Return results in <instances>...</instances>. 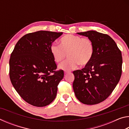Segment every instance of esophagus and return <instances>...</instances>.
<instances>
[{"instance_id": "34e87169", "label": "esophagus", "mask_w": 129, "mask_h": 129, "mask_svg": "<svg viewBox=\"0 0 129 129\" xmlns=\"http://www.w3.org/2000/svg\"><path fill=\"white\" fill-rule=\"evenodd\" d=\"M68 73H69V72H67V71H65V72H64V74H65V75H67V74Z\"/></svg>"}]
</instances>
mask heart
<instances>
[{
  "label": "heart",
  "mask_w": 129,
  "mask_h": 129,
  "mask_svg": "<svg viewBox=\"0 0 129 129\" xmlns=\"http://www.w3.org/2000/svg\"><path fill=\"white\" fill-rule=\"evenodd\" d=\"M60 46L53 44L50 47V53L56 62H61L67 54L69 58L59 65L58 68L64 71L75 69L78 64L84 66L89 62L94 54V45L88 38L67 35L59 41Z\"/></svg>",
  "instance_id": "obj_1"
}]
</instances>
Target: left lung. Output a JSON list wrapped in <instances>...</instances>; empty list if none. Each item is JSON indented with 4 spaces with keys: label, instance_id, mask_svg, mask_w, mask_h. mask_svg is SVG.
Masks as SVG:
<instances>
[{
    "label": "left lung",
    "instance_id": "1",
    "mask_svg": "<svg viewBox=\"0 0 129 129\" xmlns=\"http://www.w3.org/2000/svg\"><path fill=\"white\" fill-rule=\"evenodd\" d=\"M77 34L90 39L94 45V54L90 62L84 68L73 71L74 92L83 104H99L110 95L121 78V52L108 35L95 30Z\"/></svg>",
    "mask_w": 129,
    "mask_h": 129
}]
</instances>
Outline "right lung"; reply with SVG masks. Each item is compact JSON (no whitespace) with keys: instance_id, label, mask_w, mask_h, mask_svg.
<instances>
[{"instance_id":"right-lung-1","label":"right lung","mask_w":129,"mask_h":129,"mask_svg":"<svg viewBox=\"0 0 129 129\" xmlns=\"http://www.w3.org/2000/svg\"><path fill=\"white\" fill-rule=\"evenodd\" d=\"M62 34L46 30L28 34L17 41L11 54V81L20 97L32 105L45 106L55 99L64 71H55L49 48Z\"/></svg>"}]
</instances>
